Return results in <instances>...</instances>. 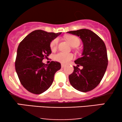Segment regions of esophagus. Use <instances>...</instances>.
Returning <instances> with one entry per match:
<instances>
[{"mask_svg":"<svg viewBox=\"0 0 122 122\" xmlns=\"http://www.w3.org/2000/svg\"><path fill=\"white\" fill-rule=\"evenodd\" d=\"M64 66H65V65H64V64H61V68H63Z\"/></svg>","mask_w":122,"mask_h":122,"instance_id":"34e87169","label":"esophagus"}]
</instances>
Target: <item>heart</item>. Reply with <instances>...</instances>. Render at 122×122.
I'll return each instance as SVG.
<instances>
[{"instance_id":"1","label":"heart","mask_w":122,"mask_h":122,"mask_svg":"<svg viewBox=\"0 0 122 122\" xmlns=\"http://www.w3.org/2000/svg\"><path fill=\"white\" fill-rule=\"evenodd\" d=\"M66 40L69 42L72 46H79L80 44V40L77 37L75 36H68L66 37ZM58 43V38L54 39L50 43V48L52 50H55L57 49V45ZM73 55L71 53H65L62 52H60L57 53L54 56V60L58 62L62 63V64H66L70 60H72L73 58Z\"/></svg>"}]
</instances>
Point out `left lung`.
Segmentation results:
<instances>
[{
  "mask_svg": "<svg viewBox=\"0 0 122 122\" xmlns=\"http://www.w3.org/2000/svg\"><path fill=\"white\" fill-rule=\"evenodd\" d=\"M78 36L83 43L80 58L75 60L76 66L69 76V82L74 88L80 92L90 91L99 84L108 65L107 49L103 40L92 31L82 29L67 32ZM80 65L83 68L80 70Z\"/></svg>",
  "mask_w": 122,
  "mask_h": 122,
  "instance_id": "obj_1",
  "label": "left lung"
}]
</instances>
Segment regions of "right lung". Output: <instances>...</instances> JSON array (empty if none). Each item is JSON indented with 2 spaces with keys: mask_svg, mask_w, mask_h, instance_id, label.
Instances as JSON below:
<instances>
[{
  "mask_svg": "<svg viewBox=\"0 0 122 122\" xmlns=\"http://www.w3.org/2000/svg\"><path fill=\"white\" fill-rule=\"evenodd\" d=\"M61 33H47L37 30L28 34L19 43L15 60V70L21 84L28 91L41 94L48 89L54 74L61 69V64L42 62L51 53L50 43Z\"/></svg>",
  "mask_w": 122,
  "mask_h": 122,
  "instance_id": "right-lung-1",
  "label": "right lung"
}]
</instances>
